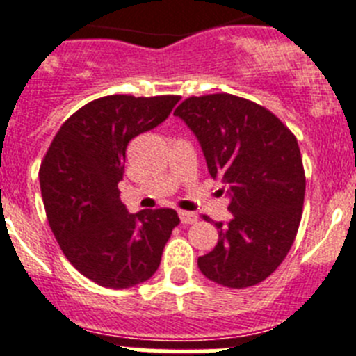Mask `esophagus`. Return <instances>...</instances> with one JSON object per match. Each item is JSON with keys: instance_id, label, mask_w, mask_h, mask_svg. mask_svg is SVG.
<instances>
[{"instance_id": "1", "label": "esophagus", "mask_w": 356, "mask_h": 356, "mask_svg": "<svg viewBox=\"0 0 356 356\" xmlns=\"http://www.w3.org/2000/svg\"><path fill=\"white\" fill-rule=\"evenodd\" d=\"M178 216H180L181 225H193V222L197 221V216H196V213H193V212H185V210H181Z\"/></svg>"}]
</instances>
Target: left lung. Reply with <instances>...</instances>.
<instances>
[{"label": "left lung", "instance_id": "obj_1", "mask_svg": "<svg viewBox=\"0 0 356 356\" xmlns=\"http://www.w3.org/2000/svg\"><path fill=\"white\" fill-rule=\"evenodd\" d=\"M175 115L196 135L209 172L228 187L234 217L200 271L229 289L257 285L284 262L300 228L305 171L294 134L273 112L234 94L187 97Z\"/></svg>", "mask_w": 356, "mask_h": 356}]
</instances>
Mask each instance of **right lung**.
Instances as JSON below:
<instances>
[{
    "label": "right lung",
    "instance_id": "obj_1",
    "mask_svg": "<svg viewBox=\"0 0 356 356\" xmlns=\"http://www.w3.org/2000/svg\"><path fill=\"white\" fill-rule=\"evenodd\" d=\"M180 96L114 94L64 122L40 165L48 221L69 262L94 284L128 289L155 275L180 219L172 209L130 213L119 197L127 147L169 118Z\"/></svg>",
    "mask_w": 356,
    "mask_h": 356
}]
</instances>
